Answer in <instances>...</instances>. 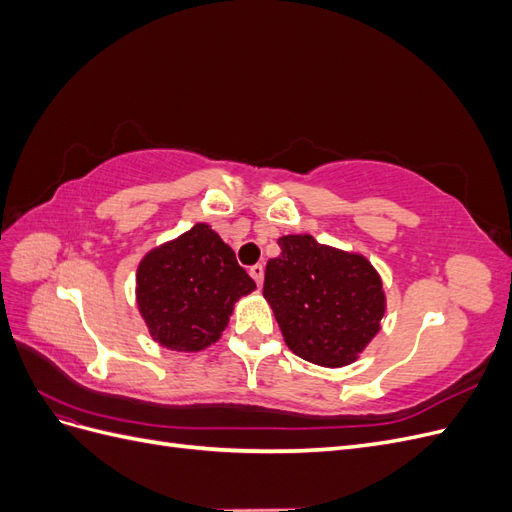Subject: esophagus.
<instances>
[{
  "label": "esophagus",
  "mask_w": 512,
  "mask_h": 512,
  "mask_svg": "<svg viewBox=\"0 0 512 512\" xmlns=\"http://www.w3.org/2000/svg\"><path fill=\"white\" fill-rule=\"evenodd\" d=\"M250 275L254 277V282H256L258 286H262V277H265V267H262V265L250 267Z\"/></svg>",
  "instance_id": "esophagus-1"
}]
</instances>
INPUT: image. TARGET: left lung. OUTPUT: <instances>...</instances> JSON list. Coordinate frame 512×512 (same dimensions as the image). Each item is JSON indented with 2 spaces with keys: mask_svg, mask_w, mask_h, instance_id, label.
Wrapping results in <instances>:
<instances>
[{
  "mask_svg": "<svg viewBox=\"0 0 512 512\" xmlns=\"http://www.w3.org/2000/svg\"><path fill=\"white\" fill-rule=\"evenodd\" d=\"M277 245L282 254L267 262L262 294L286 346L322 367L354 363L380 331L386 309L378 271L365 256L312 235H284Z\"/></svg>",
  "mask_w": 512,
  "mask_h": 512,
  "instance_id": "1",
  "label": "left lung"
}]
</instances>
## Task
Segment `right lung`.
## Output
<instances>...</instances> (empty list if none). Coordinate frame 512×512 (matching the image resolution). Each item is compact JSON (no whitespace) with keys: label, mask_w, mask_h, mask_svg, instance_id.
Returning <instances> with one entry per match:
<instances>
[{"label":"right lung","mask_w":512,"mask_h":512,"mask_svg":"<svg viewBox=\"0 0 512 512\" xmlns=\"http://www.w3.org/2000/svg\"><path fill=\"white\" fill-rule=\"evenodd\" d=\"M254 288L235 252L209 224L153 247L136 269V303L149 335L177 352L218 342L232 307Z\"/></svg>","instance_id":"right-lung-1"}]
</instances>
